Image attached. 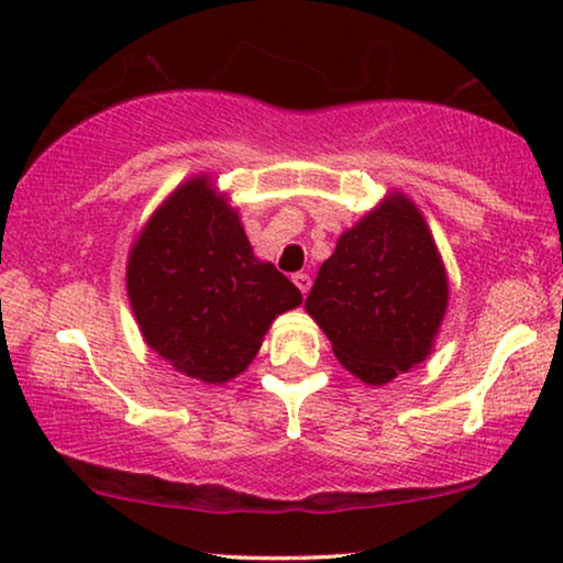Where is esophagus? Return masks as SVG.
Segmentation results:
<instances>
[{"label": "esophagus", "instance_id": "esophagus-1", "mask_svg": "<svg viewBox=\"0 0 563 563\" xmlns=\"http://www.w3.org/2000/svg\"><path fill=\"white\" fill-rule=\"evenodd\" d=\"M291 282L297 284V289L302 291V295H307V291H310V287H312L310 274H295V276H291Z\"/></svg>", "mask_w": 563, "mask_h": 563}]
</instances>
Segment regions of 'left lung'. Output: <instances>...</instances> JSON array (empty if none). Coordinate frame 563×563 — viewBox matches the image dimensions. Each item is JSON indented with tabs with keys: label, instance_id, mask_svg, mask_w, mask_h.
Here are the masks:
<instances>
[{
	"label": "left lung",
	"instance_id": "8db88e82",
	"mask_svg": "<svg viewBox=\"0 0 563 563\" xmlns=\"http://www.w3.org/2000/svg\"><path fill=\"white\" fill-rule=\"evenodd\" d=\"M449 307V274L418 205L389 191L338 238L305 310L353 376L382 387L433 351Z\"/></svg>",
	"mask_w": 563,
	"mask_h": 563
}]
</instances>
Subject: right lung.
I'll return each mask as SVG.
<instances>
[{
    "mask_svg": "<svg viewBox=\"0 0 563 563\" xmlns=\"http://www.w3.org/2000/svg\"><path fill=\"white\" fill-rule=\"evenodd\" d=\"M128 299L145 345L189 379L243 374L282 312L302 295L253 256L241 214L207 174L161 202L128 253Z\"/></svg>",
    "mask_w": 563,
    "mask_h": 563,
    "instance_id": "right-lung-1",
    "label": "right lung"
}]
</instances>
